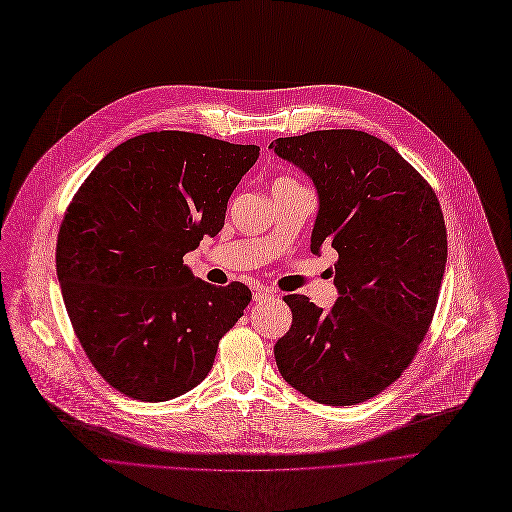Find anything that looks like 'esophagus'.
Here are the masks:
<instances>
[{
    "label": "esophagus",
    "instance_id": "esophagus-1",
    "mask_svg": "<svg viewBox=\"0 0 512 512\" xmlns=\"http://www.w3.org/2000/svg\"><path fill=\"white\" fill-rule=\"evenodd\" d=\"M252 298H254V302H266V300L274 298V292H270L268 288H256Z\"/></svg>",
    "mask_w": 512,
    "mask_h": 512
}]
</instances>
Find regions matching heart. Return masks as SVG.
Instances as JSON below:
<instances>
[{
    "instance_id": "1",
    "label": "heart",
    "mask_w": 512,
    "mask_h": 512,
    "mask_svg": "<svg viewBox=\"0 0 512 512\" xmlns=\"http://www.w3.org/2000/svg\"><path fill=\"white\" fill-rule=\"evenodd\" d=\"M284 183H294V181H292V179H286V177H280V179L274 181V185H284Z\"/></svg>"
}]
</instances>
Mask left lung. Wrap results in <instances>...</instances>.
<instances>
[{
    "label": "left lung",
    "instance_id": "8db88e82",
    "mask_svg": "<svg viewBox=\"0 0 512 512\" xmlns=\"http://www.w3.org/2000/svg\"><path fill=\"white\" fill-rule=\"evenodd\" d=\"M319 193L311 250H337L339 298L323 313L288 294L280 375L325 405H355L389 387L426 337L446 270L448 238L432 185L385 141L353 129L270 143Z\"/></svg>",
    "mask_w": 512,
    "mask_h": 512
}]
</instances>
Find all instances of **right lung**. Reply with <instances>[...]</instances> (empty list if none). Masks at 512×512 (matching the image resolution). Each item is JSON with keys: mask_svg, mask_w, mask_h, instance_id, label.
I'll return each instance as SVG.
<instances>
[{"mask_svg": "<svg viewBox=\"0 0 512 512\" xmlns=\"http://www.w3.org/2000/svg\"><path fill=\"white\" fill-rule=\"evenodd\" d=\"M258 155L206 135L145 133L115 147L72 197L58 282L86 357L117 391L167 401L210 373L252 292L195 278L183 256L224 228Z\"/></svg>", "mask_w": 512, "mask_h": 512, "instance_id": "1", "label": "right lung"}]
</instances>
